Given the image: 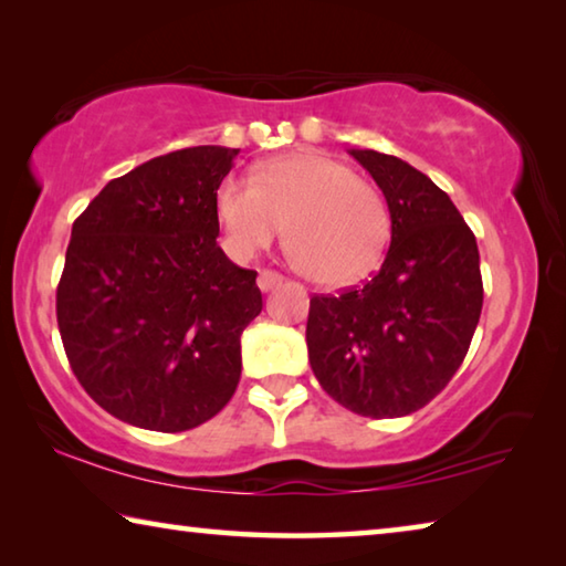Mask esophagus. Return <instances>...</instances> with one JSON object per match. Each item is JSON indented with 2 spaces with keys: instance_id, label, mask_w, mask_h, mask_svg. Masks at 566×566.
Here are the masks:
<instances>
[{
  "instance_id": "1",
  "label": "esophagus",
  "mask_w": 566,
  "mask_h": 566,
  "mask_svg": "<svg viewBox=\"0 0 566 566\" xmlns=\"http://www.w3.org/2000/svg\"><path fill=\"white\" fill-rule=\"evenodd\" d=\"M282 280H284L282 274H276L272 270H262L260 276H256V284H260L262 292H270V290H274V286H280Z\"/></svg>"
}]
</instances>
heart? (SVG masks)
I'll use <instances>...</instances> for the list:
<instances>
[{"label": "heart", "instance_id": "b5f03b06", "mask_svg": "<svg viewBox=\"0 0 566 566\" xmlns=\"http://www.w3.org/2000/svg\"><path fill=\"white\" fill-rule=\"evenodd\" d=\"M214 205L234 256L270 247L286 224L294 266L324 286H347L375 272L391 234L385 197L344 161L310 151L266 161L254 181L222 179Z\"/></svg>", "mask_w": 566, "mask_h": 566}]
</instances>
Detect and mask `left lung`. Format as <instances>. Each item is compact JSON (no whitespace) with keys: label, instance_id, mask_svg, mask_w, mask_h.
<instances>
[{"label":"left lung","instance_id":"8db88e82","mask_svg":"<svg viewBox=\"0 0 566 566\" xmlns=\"http://www.w3.org/2000/svg\"><path fill=\"white\" fill-rule=\"evenodd\" d=\"M387 199L391 244L371 280L312 296L306 349L322 389L354 415L405 417L464 361L482 314L472 229L447 191L405 159L349 149Z\"/></svg>","mask_w":566,"mask_h":566}]
</instances>
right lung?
I'll return each instance as SVG.
<instances>
[{"instance_id":"right-lung-1","label":"right lung","mask_w":566,"mask_h":566,"mask_svg":"<svg viewBox=\"0 0 566 566\" xmlns=\"http://www.w3.org/2000/svg\"><path fill=\"white\" fill-rule=\"evenodd\" d=\"M239 149L169 151L112 179L76 217L56 322L87 395L127 424L187 432L232 399L256 272L217 244V187Z\"/></svg>"}]
</instances>
